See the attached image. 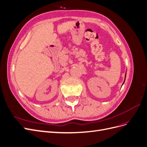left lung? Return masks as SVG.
Returning a JSON list of instances; mask_svg holds the SVG:
<instances>
[{
    "label": "left lung",
    "instance_id": "left-lung-1",
    "mask_svg": "<svg viewBox=\"0 0 147 147\" xmlns=\"http://www.w3.org/2000/svg\"><path fill=\"white\" fill-rule=\"evenodd\" d=\"M125 78H126V75H125Z\"/></svg>",
    "mask_w": 147,
    "mask_h": 147
}]
</instances>
